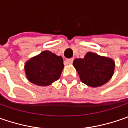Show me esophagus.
I'll use <instances>...</instances> for the list:
<instances>
[{"instance_id":"esophagus-1","label":"esophagus","mask_w":128,"mask_h":128,"mask_svg":"<svg viewBox=\"0 0 128 128\" xmlns=\"http://www.w3.org/2000/svg\"><path fill=\"white\" fill-rule=\"evenodd\" d=\"M72 61H73V59H72V58L66 59V63L67 64H68V65H70V64H72Z\"/></svg>"}]
</instances>
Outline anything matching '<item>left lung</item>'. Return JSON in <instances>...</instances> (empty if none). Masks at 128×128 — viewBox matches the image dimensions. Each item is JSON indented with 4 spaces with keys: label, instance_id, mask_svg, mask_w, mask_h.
I'll list each match as a JSON object with an SVG mask.
<instances>
[{
    "label": "left lung",
    "instance_id": "8db88e82",
    "mask_svg": "<svg viewBox=\"0 0 128 128\" xmlns=\"http://www.w3.org/2000/svg\"><path fill=\"white\" fill-rule=\"evenodd\" d=\"M83 83L92 88L102 86L110 80L114 73L115 62L107 57L88 52L83 58L72 62Z\"/></svg>",
    "mask_w": 128,
    "mask_h": 128
}]
</instances>
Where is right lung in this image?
<instances>
[{
	"mask_svg": "<svg viewBox=\"0 0 128 128\" xmlns=\"http://www.w3.org/2000/svg\"><path fill=\"white\" fill-rule=\"evenodd\" d=\"M63 68L61 56L46 50L26 62L25 72L28 80L33 84L48 86L59 79Z\"/></svg>",
	"mask_w": 128,
	"mask_h": 128,
	"instance_id": "obj_1",
	"label": "right lung"
}]
</instances>
